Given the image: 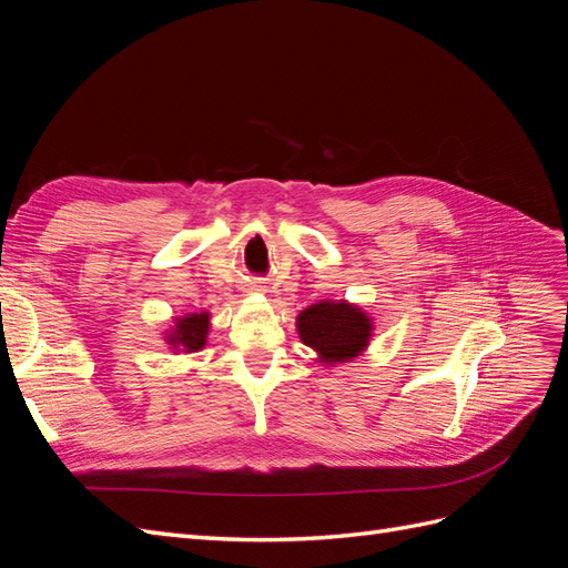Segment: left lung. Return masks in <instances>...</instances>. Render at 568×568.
I'll return each instance as SVG.
<instances>
[{
  "mask_svg": "<svg viewBox=\"0 0 568 568\" xmlns=\"http://www.w3.org/2000/svg\"><path fill=\"white\" fill-rule=\"evenodd\" d=\"M298 334L305 346L320 353L322 363H346L367 348L372 320L346 301H324L298 315Z\"/></svg>",
  "mask_w": 568,
  "mask_h": 568,
  "instance_id": "left-lung-1",
  "label": "left lung"
}]
</instances>
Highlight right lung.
I'll return each instance as SVG.
<instances>
[{"label": "right lung", "instance_id": "right-lung-1", "mask_svg": "<svg viewBox=\"0 0 568 568\" xmlns=\"http://www.w3.org/2000/svg\"><path fill=\"white\" fill-rule=\"evenodd\" d=\"M209 313H192L184 315L175 322L173 334H168V343L175 351L196 353L205 346V336H209Z\"/></svg>", "mask_w": 568, "mask_h": 568}]
</instances>
